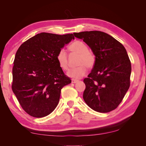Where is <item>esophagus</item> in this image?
<instances>
[{"label":"esophagus","mask_w":146,"mask_h":146,"mask_svg":"<svg viewBox=\"0 0 146 146\" xmlns=\"http://www.w3.org/2000/svg\"><path fill=\"white\" fill-rule=\"evenodd\" d=\"M78 82V80H76V79H72V83H76Z\"/></svg>","instance_id":"esophagus-1"}]
</instances>
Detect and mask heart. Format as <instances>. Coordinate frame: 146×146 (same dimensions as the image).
<instances>
[{
	"label": "heart",
	"instance_id": "obj_1",
	"mask_svg": "<svg viewBox=\"0 0 146 146\" xmlns=\"http://www.w3.org/2000/svg\"><path fill=\"white\" fill-rule=\"evenodd\" d=\"M69 50L74 54L78 55L77 67L70 69L68 72V76L74 78H80L86 73L87 68L91 69L96 63V55L92 51L88 50V46L80 41H76L69 46ZM56 60L60 68L68 70L69 68L68 57L64 48L60 49L56 55Z\"/></svg>",
	"mask_w": 146,
	"mask_h": 146
}]
</instances>
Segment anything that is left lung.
Instances as JSON below:
<instances>
[{
  "label": "left lung",
  "mask_w": 146,
  "mask_h": 146,
  "mask_svg": "<svg viewBox=\"0 0 146 146\" xmlns=\"http://www.w3.org/2000/svg\"><path fill=\"white\" fill-rule=\"evenodd\" d=\"M83 39L96 55L83 98L96 111L108 113L121 104L130 85L131 62L126 49L110 35L100 31L74 33Z\"/></svg>",
  "instance_id": "obj_1"
}]
</instances>
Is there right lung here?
<instances>
[{
  "instance_id": "right-lung-1",
  "label": "right lung",
  "mask_w": 146,
  "mask_h": 146,
  "mask_svg": "<svg viewBox=\"0 0 146 146\" xmlns=\"http://www.w3.org/2000/svg\"><path fill=\"white\" fill-rule=\"evenodd\" d=\"M74 39L73 34L41 33L22 44L13 68L12 90L31 116L42 117L58 105L63 86L71 83L56 60L58 51Z\"/></svg>"
}]
</instances>
